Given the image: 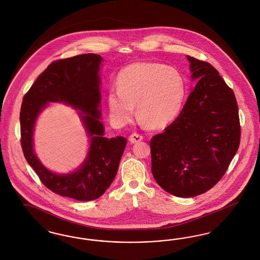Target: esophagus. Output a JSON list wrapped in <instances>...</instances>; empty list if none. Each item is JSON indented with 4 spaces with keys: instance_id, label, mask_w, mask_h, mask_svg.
<instances>
[{
    "instance_id": "obj_1",
    "label": "esophagus",
    "mask_w": 260,
    "mask_h": 260,
    "mask_svg": "<svg viewBox=\"0 0 260 260\" xmlns=\"http://www.w3.org/2000/svg\"><path fill=\"white\" fill-rule=\"evenodd\" d=\"M143 139V135H139V134H133L129 136V141L131 143H137L139 141H141Z\"/></svg>"
}]
</instances>
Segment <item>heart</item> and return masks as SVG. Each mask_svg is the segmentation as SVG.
Segmentation results:
<instances>
[{"instance_id":"obj_1","label":"heart","mask_w":260,"mask_h":260,"mask_svg":"<svg viewBox=\"0 0 260 260\" xmlns=\"http://www.w3.org/2000/svg\"><path fill=\"white\" fill-rule=\"evenodd\" d=\"M117 90L107 95L110 114L120 125L137 116L152 128L170 123L180 111L186 84L181 73L158 62H135L118 74Z\"/></svg>"}]
</instances>
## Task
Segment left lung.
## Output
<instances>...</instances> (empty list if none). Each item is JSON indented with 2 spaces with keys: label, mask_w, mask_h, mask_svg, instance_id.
I'll use <instances>...</instances> for the list:
<instances>
[{
  "label": "left lung",
  "mask_w": 260,
  "mask_h": 260,
  "mask_svg": "<svg viewBox=\"0 0 260 260\" xmlns=\"http://www.w3.org/2000/svg\"><path fill=\"white\" fill-rule=\"evenodd\" d=\"M197 81L172 124L151 139L152 173L170 194L192 198L214 187L238 151L235 94L209 62L187 56Z\"/></svg>",
  "instance_id": "1"
}]
</instances>
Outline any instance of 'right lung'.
Instances as JSON below:
<instances>
[{"label":"right lung","instance_id":"obj_1","mask_svg":"<svg viewBox=\"0 0 260 260\" xmlns=\"http://www.w3.org/2000/svg\"><path fill=\"white\" fill-rule=\"evenodd\" d=\"M102 61L100 55L89 53L51 62L25 93L21 105V146L28 164L47 188L79 201L104 194L114 180L126 145L125 137L108 139L104 136L99 109ZM48 102H63L78 109L91 138L84 165L70 175H56L43 167L32 148L35 120Z\"/></svg>","mask_w":260,"mask_h":260}]
</instances>
